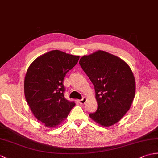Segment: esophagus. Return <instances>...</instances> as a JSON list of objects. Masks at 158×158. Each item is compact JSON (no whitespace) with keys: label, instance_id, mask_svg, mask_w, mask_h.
Masks as SVG:
<instances>
[{"label":"esophagus","instance_id":"obj_1","mask_svg":"<svg viewBox=\"0 0 158 158\" xmlns=\"http://www.w3.org/2000/svg\"><path fill=\"white\" fill-rule=\"evenodd\" d=\"M86 100H87L86 98H84V97H83L81 100H79V102L81 104V105H83V104H85V102H86Z\"/></svg>","mask_w":158,"mask_h":158}]
</instances>
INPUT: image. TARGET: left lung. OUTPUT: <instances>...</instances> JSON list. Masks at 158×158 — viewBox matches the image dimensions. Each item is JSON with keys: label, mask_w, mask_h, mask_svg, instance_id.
I'll list each match as a JSON object with an SVG mask.
<instances>
[{"label": "left lung", "mask_w": 158, "mask_h": 158, "mask_svg": "<svg viewBox=\"0 0 158 158\" xmlns=\"http://www.w3.org/2000/svg\"><path fill=\"white\" fill-rule=\"evenodd\" d=\"M79 64L96 92L98 108L89 117L102 126L118 122L130 109L135 95V79L130 66L101 50L83 56Z\"/></svg>", "instance_id": "8db88e82"}]
</instances>
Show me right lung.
<instances>
[{
  "label": "right lung",
  "mask_w": 158,
  "mask_h": 158,
  "mask_svg": "<svg viewBox=\"0 0 158 158\" xmlns=\"http://www.w3.org/2000/svg\"><path fill=\"white\" fill-rule=\"evenodd\" d=\"M79 59L78 56L52 50L38 57L26 72V101L36 118L49 128L60 125L75 106L64 98L63 83Z\"/></svg>",
  "instance_id": "add662e5"
}]
</instances>
